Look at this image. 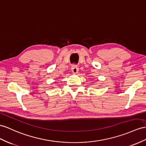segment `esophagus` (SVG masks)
I'll list each match as a JSON object with an SVG mask.
<instances>
[{"label":"esophagus","mask_w":146,"mask_h":146,"mask_svg":"<svg viewBox=\"0 0 146 146\" xmlns=\"http://www.w3.org/2000/svg\"><path fill=\"white\" fill-rule=\"evenodd\" d=\"M72 71L73 73L75 74L78 73V71H79V69H78L77 66H73L72 68Z\"/></svg>","instance_id":"obj_1"}]
</instances>
